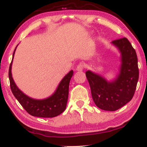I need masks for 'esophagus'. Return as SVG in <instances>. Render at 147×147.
I'll list each match as a JSON object with an SVG mask.
<instances>
[{
  "instance_id": "34e87169",
  "label": "esophagus",
  "mask_w": 147,
  "mask_h": 147,
  "mask_svg": "<svg viewBox=\"0 0 147 147\" xmlns=\"http://www.w3.org/2000/svg\"><path fill=\"white\" fill-rule=\"evenodd\" d=\"M84 68V65L82 63H80L78 65L77 67H76V70H77V71H82Z\"/></svg>"
}]
</instances>
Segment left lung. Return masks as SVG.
Listing matches in <instances>:
<instances>
[{
    "label": "left lung",
    "instance_id": "1",
    "mask_svg": "<svg viewBox=\"0 0 147 147\" xmlns=\"http://www.w3.org/2000/svg\"><path fill=\"white\" fill-rule=\"evenodd\" d=\"M112 44L121 55L119 74L112 82L90 71L86 72L91 94L96 105L105 111H114L130 101L134 96L139 77L136 51L126 38L115 40Z\"/></svg>",
    "mask_w": 147,
    "mask_h": 147
}]
</instances>
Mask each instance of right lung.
<instances>
[{
    "mask_svg": "<svg viewBox=\"0 0 147 147\" xmlns=\"http://www.w3.org/2000/svg\"><path fill=\"white\" fill-rule=\"evenodd\" d=\"M15 49L13 55V59ZM12 62L13 60L9 69V78L11 91L19 102L28 113L35 117H54L60 115L65 111L69 94V82L74 73L72 70L63 78L56 91L52 96L42 100H36L24 94L15 84L11 74Z\"/></svg>",
    "mask_w": 147,
    "mask_h": 147,
    "instance_id": "add662e5",
    "label": "right lung"
}]
</instances>
